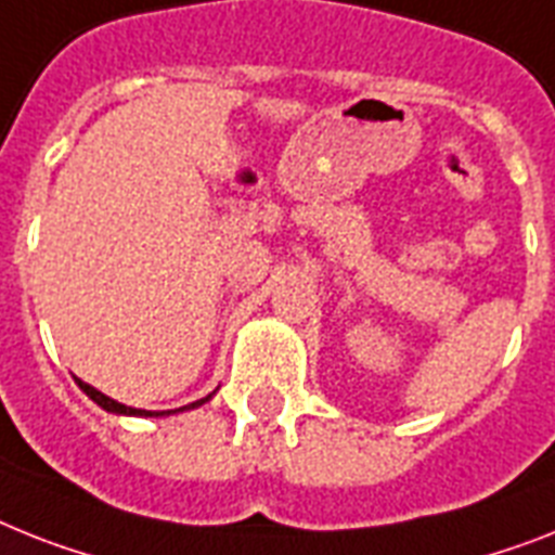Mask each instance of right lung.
I'll use <instances>...</instances> for the list:
<instances>
[{"label": "right lung", "instance_id": "obj_1", "mask_svg": "<svg viewBox=\"0 0 555 555\" xmlns=\"http://www.w3.org/2000/svg\"><path fill=\"white\" fill-rule=\"evenodd\" d=\"M79 383L81 391L90 397V400L95 402V405H102L104 411H109V414H118V416H169V414H178V411H192V409H198V405H204V402L212 400V393L209 397H204V400H195L190 402V405H184V409H176V411H144V409H130V405H124V402L118 400H109L107 393H102L99 388L93 386H87V383H81V379H76Z\"/></svg>", "mask_w": 555, "mask_h": 555}]
</instances>
